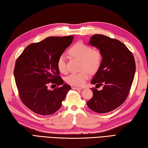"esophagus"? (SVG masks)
I'll use <instances>...</instances> for the list:
<instances>
[{
	"label": "esophagus",
	"mask_w": 148,
	"mask_h": 148,
	"mask_svg": "<svg viewBox=\"0 0 148 148\" xmlns=\"http://www.w3.org/2000/svg\"><path fill=\"white\" fill-rule=\"evenodd\" d=\"M72 89H77V90H82V87H71Z\"/></svg>",
	"instance_id": "34e87169"
}]
</instances>
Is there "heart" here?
<instances>
[{
  "label": "heart",
  "mask_w": 148,
  "mask_h": 148,
  "mask_svg": "<svg viewBox=\"0 0 148 148\" xmlns=\"http://www.w3.org/2000/svg\"><path fill=\"white\" fill-rule=\"evenodd\" d=\"M68 53L70 56L80 59V70H82L69 75L66 78V82L73 86H83L89 77V71L95 73L100 68L103 59L101 51L78 41L68 50ZM57 66L61 73H67L68 68L64 55L59 57Z\"/></svg>",
  "instance_id": "b5f03b06"
}]
</instances>
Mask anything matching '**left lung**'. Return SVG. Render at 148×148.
Wrapping results in <instances>:
<instances>
[{
  "label": "left lung",
  "mask_w": 148,
  "mask_h": 148,
  "mask_svg": "<svg viewBox=\"0 0 148 148\" xmlns=\"http://www.w3.org/2000/svg\"><path fill=\"white\" fill-rule=\"evenodd\" d=\"M89 44L100 50L103 56L91 84L103 87L101 91L97 87L91 89L93 96L87 105L96 112L107 113L119 107L127 98L135 75V59L126 45L116 39L95 34Z\"/></svg>",
  "instance_id": "left-lung-1"
}]
</instances>
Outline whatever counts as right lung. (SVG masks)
<instances>
[{
  "mask_svg": "<svg viewBox=\"0 0 148 148\" xmlns=\"http://www.w3.org/2000/svg\"><path fill=\"white\" fill-rule=\"evenodd\" d=\"M73 40V36L47 38L29 45L17 59L15 82L21 100L32 112L43 116L55 113L71 89L59 76L57 62ZM49 83L60 87L50 90Z\"/></svg>",
  "mask_w": 148,
  "mask_h": 148,
  "instance_id": "right-lung-1",
  "label": "right lung"
}]
</instances>
